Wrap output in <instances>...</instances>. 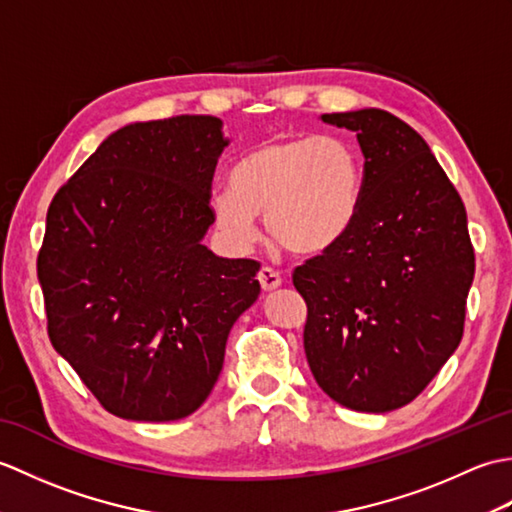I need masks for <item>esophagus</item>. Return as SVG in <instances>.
Returning a JSON list of instances; mask_svg holds the SVG:
<instances>
[{
  "label": "esophagus",
  "instance_id": "obj_1",
  "mask_svg": "<svg viewBox=\"0 0 512 512\" xmlns=\"http://www.w3.org/2000/svg\"><path fill=\"white\" fill-rule=\"evenodd\" d=\"M257 279H259V284H262V288H264V290H275V288H279V286H281V275L277 273L275 268H268V266H264L262 270H259Z\"/></svg>",
  "mask_w": 512,
  "mask_h": 512
}]
</instances>
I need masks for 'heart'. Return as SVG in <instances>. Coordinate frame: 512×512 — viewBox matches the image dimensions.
I'll use <instances>...</instances> for the list:
<instances>
[{
  "label": "heart",
  "instance_id": "heart-1",
  "mask_svg": "<svg viewBox=\"0 0 512 512\" xmlns=\"http://www.w3.org/2000/svg\"><path fill=\"white\" fill-rule=\"evenodd\" d=\"M361 165L336 136L273 138L250 149L231 171V187L211 195V211L235 248L255 242L257 215L268 235L295 255L332 246L354 222Z\"/></svg>",
  "mask_w": 512,
  "mask_h": 512
}]
</instances>
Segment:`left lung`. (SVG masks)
I'll return each instance as SVG.
<instances>
[{
	"label": "left lung",
	"mask_w": 512,
	"mask_h": 512,
	"mask_svg": "<svg viewBox=\"0 0 512 512\" xmlns=\"http://www.w3.org/2000/svg\"><path fill=\"white\" fill-rule=\"evenodd\" d=\"M365 156L350 228L292 273L306 299L303 347L339 405L385 413L431 383L464 332L475 255L466 209L429 145L376 107L323 114Z\"/></svg>",
	"instance_id": "8db88e82"
}]
</instances>
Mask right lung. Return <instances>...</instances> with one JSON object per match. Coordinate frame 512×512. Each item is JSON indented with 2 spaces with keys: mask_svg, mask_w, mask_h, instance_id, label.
<instances>
[{
  "mask_svg": "<svg viewBox=\"0 0 512 512\" xmlns=\"http://www.w3.org/2000/svg\"><path fill=\"white\" fill-rule=\"evenodd\" d=\"M228 143L215 116L125 125L52 198L37 259L48 336L118 418L198 409L259 297V262L202 244Z\"/></svg>",
  "mask_w": 512,
  "mask_h": 512,
  "instance_id": "1",
  "label": "right lung"
}]
</instances>
